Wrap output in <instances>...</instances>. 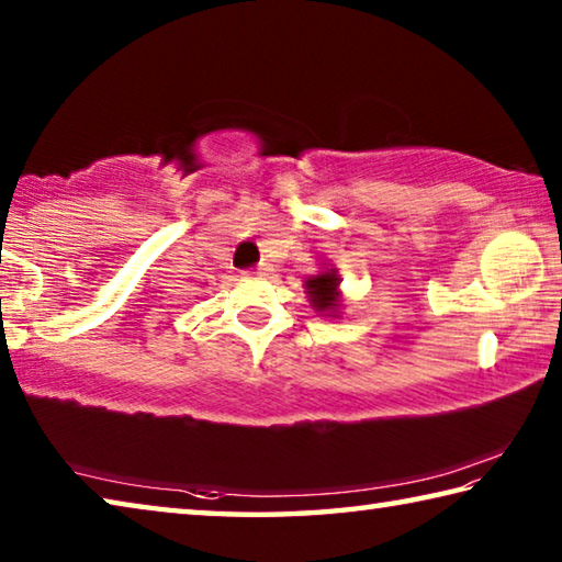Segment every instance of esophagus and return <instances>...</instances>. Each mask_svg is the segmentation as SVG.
Instances as JSON below:
<instances>
[{
    "instance_id": "esophagus-1",
    "label": "esophagus",
    "mask_w": 562,
    "mask_h": 562,
    "mask_svg": "<svg viewBox=\"0 0 562 562\" xmlns=\"http://www.w3.org/2000/svg\"><path fill=\"white\" fill-rule=\"evenodd\" d=\"M262 270L265 268H255V270H250V274H262Z\"/></svg>"
}]
</instances>
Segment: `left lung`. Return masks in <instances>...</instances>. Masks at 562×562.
I'll use <instances>...</instances> for the list:
<instances>
[{
    "mask_svg": "<svg viewBox=\"0 0 562 562\" xmlns=\"http://www.w3.org/2000/svg\"><path fill=\"white\" fill-rule=\"evenodd\" d=\"M341 278L337 268H327L312 278L304 280V292H307L310 304L315 307L322 317H341L345 310V297H341Z\"/></svg>",
    "mask_w": 562,
    "mask_h": 562,
    "instance_id": "1",
    "label": "left lung"
}]
</instances>
